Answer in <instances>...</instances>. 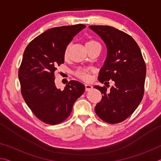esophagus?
<instances>
[{"label":"esophagus","mask_w":161,"mask_h":161,"mask_svg":"<svg viewBox=\"0 0 161 161\" xmlns=\"http://www.w3.org/2000/svg\"><path fill=\"white\" fill-rule=\"evenodd\" d=\"M92 88H93V87H92V86L90 85V84H85V90L86 92L92 90Z\"/></svg>","instance_id":"1"}]
</instances>
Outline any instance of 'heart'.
Returning <instances> with one entry per match:
<instances>
[{"label":"heart","mask_w":161,"mask_h":161,"mask_svg":"<svg viewBox=\"0 0 161 161\" xmlns=\"http://www.w3.org/2000/svg\"><path fill=\"white\" fill-rule=\"evenodd\" d=\"M94 45H99V43L97 42L94 41V40H89V41L86 42V47H90V46H94ZM68 50L69 47H67L64 52V56L67 57L68 53ZM75 75L80 79V80L83 81H89L90 80V74H89V71L86 69H78L77 72H75Z\"/></svg>","instance_id":"1"}]
</instances>
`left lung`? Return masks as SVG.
Listing matches in <instances>:
<instances>
[{
	"label": "left lung",
	"mask_w": 161,
	"mask_h": 161,
	"mask_svg": "<svg viewBox=\"0 0 161 161\" xmlns=\"http://www.w3.org/2000/svg\"><path fill=\"white\" fill-rule=\"evenodd\" d=\"M89 28L102 38L107 50L98 80L104 84L114 81L109 90L106 86H94L103 94L95 111L107 123H120L131 115L143 99L145 62L137 43L124 32L108 25Z\"/></svg>",
	"instance_id": "8db88e82"
}]
</instances>
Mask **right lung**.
Wrapping results in <instances>:
<instances>
[{"instance_id":"obj_1","label":"right lung","mask_w":161,"mask_h":161,"mask_svg":"<svg viewBox=\"0 0 161 161\" xmlns=\"http://www.w3.org/2000/svg\"><path fill=\"white\" fill-rule=\"evenodd\" d=\"M85 28L78 24L49 29L32 40L24 51L18 71L21 93L32 113L46 124L64 121L85 90L83 84L75 80L69 81L64 90L58 89L54 75L57 65L64 63L67 45Z\"/></svg>"}]
</instances>
